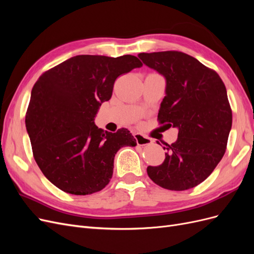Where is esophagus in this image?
<instances>
[{
    "instance_id": "1",
    "label": "esophagus",
    "mask_w": 254,
    "mask_h": 254,
    "mask_svg": "<svg viewBox=\"0 0 254 254\" xmlns=\"http://www.w3.org/2000/svg\"><path fill=\"white\" fill-rule=\"evenodd\" d=\"M133 136H134V139H135L137 145L143 146V145H148V144L152 143V140L149 139V137H147V136H145L144 134L136 132V133H133Z\"/></svg>"
}]
</instances>
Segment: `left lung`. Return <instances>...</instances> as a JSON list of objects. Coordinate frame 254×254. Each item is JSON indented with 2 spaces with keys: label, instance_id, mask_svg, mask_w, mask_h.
I'll return each instance as SVG.
<instances>
[{
  "label": "left lung",
  "instance_id": "8db88e82",
  "mask_svg": "<svg viewBox=\"0 0 254 254\" xmlns=\"http://www.w3.org/2000/svg\"><path fill=\"white\" fill-rule=\"evenodd\" d=\"M145 65L165 78L160 105L161 124L178 129V139L165 144V160L148 166L149 178L161 188L184 190L209 177L224 157L232 111L218 74L188 54L176 51L140 53Z\"/></svg>",
  "mask_w": 254,
  "mask_h": 254
}]
</instances>
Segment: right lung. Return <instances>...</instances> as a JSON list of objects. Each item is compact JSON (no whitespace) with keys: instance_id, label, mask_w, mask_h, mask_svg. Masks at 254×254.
<instances>
[{"instance_id":"add662e5","label":"right lung","mask_w":254,"mask_h":254,"mask_svg":"<svg viewBox=\"0 0 254 254\" xmlns=\"http://www.w3.org/2000/svg\"><path fill=\"white\" fill-rule=\"evenodd\" d=\"M142 65L132 55H78L37 80L25 125L36 162L54 186L89 195L109 183L118 150L136 141L128 129L104 131L94 120L111 98L115 79Z\"/></svg>"}]
</instances>
